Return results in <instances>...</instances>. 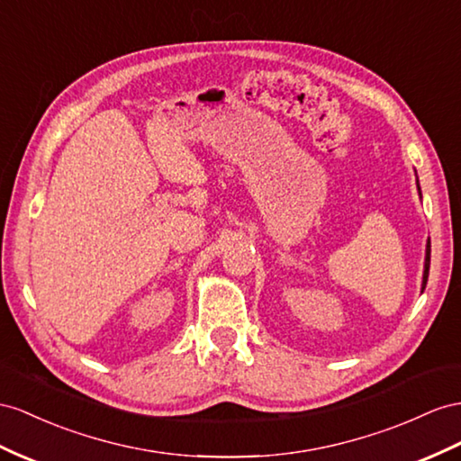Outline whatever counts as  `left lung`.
I'll return each mask as SVG.
<instances>
[{"label": "left lung", "mask_w": 461, "mask_h": 461, "mask_svg": "<svg viewBox=\"0 0 461 461\" xmlns=\"http://www.w3.org/2000/svg\"><path fill=\"white\" fill-rule=\"evenodd\" d=\"M417 188H419V194H420V186H419V179H417ZM429 267H430V241H427V255H424V270H422V288L427 286V280H429Z\"/></svg>", "instance_id": "obj_1"}]
</instances>
